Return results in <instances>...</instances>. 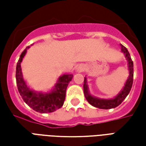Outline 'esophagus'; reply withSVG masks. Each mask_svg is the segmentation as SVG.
Segmentation results:
<instances>
[{
	"label": "esophagus",
	"instance_id": "34e87169",
	"mask_svg": "<svg viewBox=\"0 0 146 146\" xmlns=\"http://www.w3.org/2000/svg\"><path fill=\"white\" fill-rule=\"evenodd\" d=\"M82 70H83L82 68H80L79 70H78V71H79V72H80V71H82Z\"/></svg>",
	"mask_w": 146,
	"mask_h": 146
}]
</instances>
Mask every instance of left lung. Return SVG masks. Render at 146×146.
<instances>
[{
  "mask_svg": "<svg viewBox=\"0 0 146 146\" xmlns=\"http://www.w3.org/2000/svg\"><path fill=\"white\" fill-rule=\"evenodd\" d=\"M121 46V50L125 54V57L127 60L128 62L129 67V77L127 82L125 84V86L121 92H119V95L116 96L113 99H99V98H95L88 93V88L87 85V79H84V93L85 95L86 99L88 100L90 104L97 107L98 109H102V110H109V109H113L118 106L119 105L122 103V102L126 98L129 94V92L131 89L132 84H133V76H134V65H133V61L131 60V55L129 54L127 49L123 46Z\"/></svg>",
  "mask_w": 146,
  "mask_h": 146,
  "instance_id": "obj_1",
  "label": "left lung"
}]
</instances>
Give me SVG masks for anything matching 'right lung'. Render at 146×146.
<instances>
[{
  "label": "right lung",
  "instance_id": "right-lung-1",
  "mask_svg": "<svg viewBox=\"0 0 146 146\" xmlns=\"http://www.w3.org/2000/svg\"><path fill=\"white\" fill-rule=\"evenodd\" d=\"M29 48L30 47H27L22 52L16 66L15 77L19 92L23 101L33 110L41 113L54 112L63 106L67 86L72 80L73 76L72 74H64L60 76L58 80L57 84L54 86V88L50 93H36V92L30 90L23 78L20 66L23 58Z\"/></svg>",
  "mask_w": 146,
  "mask_h": 146
}]
</instances>
